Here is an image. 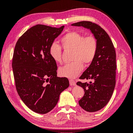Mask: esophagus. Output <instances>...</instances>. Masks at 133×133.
Here are the masks:
<instances>
[{"label": "esophagus", "mask_w": 133, "mask_h": 133, "mask_svg": "<svg viewBox=\"0 0 133 133\" xmlns=\"http://www.w3.org/2000/svg\"><path fill=\"white\" fill-rule=\"evenodd\" d=\"M69 82H70V85H76V84L75 81L74 80L70 79L69 80Z\"/></svg>", "instance_id": "obj_1"}]
</instances>
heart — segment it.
<instances>
[{
    "mask_svg": "<svg viewBox=\"0 0 133 133\" xmlns=\"http://www.w3.org/2000/svg\"><path fill=\"white\" fill-rule=\"evenodd\" d=\"M61 43L65 50H73L72 60L75 61L60 67L59 75L63 77L73 78L77 76L84 64H89L93 61L97 51V40L94 35L84 36L77 31H70L62 38ZM49 54L56 63L62 62L61 47L54 42L49 48Z\"/></svg>",
    "mask_w": 133,
    "mask_h": 133,
    "instance_id": "obj_1",
    "label": "heart"
}]
</instances>
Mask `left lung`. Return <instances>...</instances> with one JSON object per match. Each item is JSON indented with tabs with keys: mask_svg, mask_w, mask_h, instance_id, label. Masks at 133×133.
<instances>
[{
	"mask_svg": "<svg viewBox=\"0 0 133 133\" xmlns=\"http://www.w3.org/2000/svg\"><path fill=\"white\" fill-rule=\"evenodd\" d=\"M71 26L89 29L97 40L96 57L79 78L92 82L77 83V85L84 91V96L78 101L80 106L87 112L97 111L109 102L115 87L117 67L115 49L109 36L97 24L82 21Z\"/></svg>",
	"mask_w": 133,
	"mask_h": 133,
	"instance_id": "8db88e82",
	"label": "left lung"
}]
</instances>
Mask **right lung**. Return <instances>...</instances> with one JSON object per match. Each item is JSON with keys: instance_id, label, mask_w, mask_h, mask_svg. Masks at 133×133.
<instances>
[{"instance_id": "obj_1", "label": "right lung", "mask_w": 133, "mask_h": 133, "mask_svg": "<svg viewBox=\"0 0 133 133\" xmlns=\"http://www.w3.org/2000/svg\"><path fill=\"white\" fill-rule=\"evenodd\" d=\"M59 28L37 24L27 30L16 44L12 68L17 93L29 109L46 114L55 107L60 94L69 86L66 77H57V64L49 48L61 34Z\"/></svg>"}]
</instances>
